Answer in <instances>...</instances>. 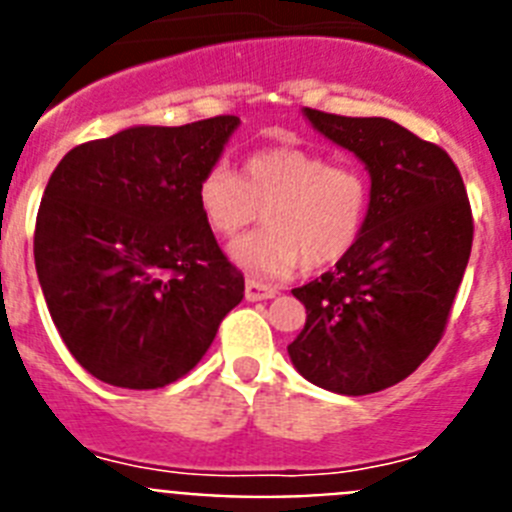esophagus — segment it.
<instances>
[{"mask_svg":"<svg viewBox=\"0 0 512 512\" xmlns=\"http://www.w3.org/2000/svg\"><path fill=\"white\" fill-rule=\"evenodd\" d=\"M277 295V289L271 284L259 282V279H246V300L248 302H259V300H271Z\"/></svg>","mask_w":512,"mask_h":512,"instance_id":"1","label":"esophagus"}]
</instances>
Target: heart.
<instances>
[{
    "label": "heart",
    "mask_w": 512,
    "mask_h": 512,
    "mask_svg": "<svg viewBox=\"0 0 512 512\" xmlns=\"http://www.w3.org/2000/svg\"><path fill=\"white\" fill-rule=\"evenodd\" d=\"M197 205L207 228L233 241L248 225L266 228L230 248L238 266L261 277L328 269L354 251L364 233L372 184L356 164H330L302 146L261 148L246 156L241 179L212 164L197 182Z\"/></svg>",
    "instance_id": "b5f03b06"
}]
</instances>
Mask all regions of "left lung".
Segmentation results:
<instances>
[{
  "instance_id": "left-lung-1",
  "label": "left lung",
  "mask_w": 512,
  "mask_h": 512,
  "mask_svg": "<svg viewBox=\"0 0 512 512\" xmlns=\"http://www.w3.org/2000/svg\"><path fill=\"white\" fill-rule=\"evenodd\" d=\"M312 128L356 153L372 205L354 251L292 295L307 320L289 359L307 382L372 395L402 382L441 341L469 253L474 220L451 156L387 117L305 107Z\"/></svg>"
}]
</instances>
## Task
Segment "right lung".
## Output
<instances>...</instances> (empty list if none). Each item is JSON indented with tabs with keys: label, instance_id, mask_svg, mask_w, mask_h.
<instances>
[{
	"label": "right lung",
	"instance_id": "obj_1",
	"mask_svg": "<svg viewBox=\"0 0 512 512\" xmlns=\"http://www.w3.org/2000/svg\"><path fill=\"white\" fill-rule=\"evenodd\" d=\"M235 115L138 125L71 148L35 220V269L63 343L92 377L158 390L194 369L243 300L197 205Z\"/></svg>",
	"mask_w": 512,
	"mask_h": 512
}]
</instances>
